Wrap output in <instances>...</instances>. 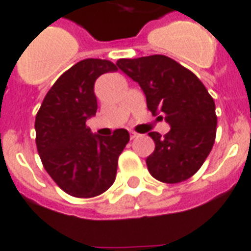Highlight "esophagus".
I'll return each instance as SVG.
<instances>
[{
	"label": "esophagus",
	"instance_id": "1",
	"mask_svg": "<svg viewBox=\"0 0 251 251\" xmlns=\"http://www.w3.org/2000/svg\"><path fill=\"white\" fill-rule=\"evenodd\" d=\"M137 137H140V134H138V133H136V131L131 130L130 131V138H131V140H134V138H137Z\"/></svg>",
	"mask_w": 251,
	"mask_h": 251
}]
</instances>
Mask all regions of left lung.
<instances>
[{
	"instance_id": "1",
	"label": "left lung",
	"mask_w": 251,
	"mask_h": 251,
	"mask_svg": "<svg viewBox=\"0 0 251 251\" xmlns=\"http://www.w3.org/2000/svg\"><path fill=\"white\" fill-rule=\"evenodd\" d=\"M121 71L138 83L153 115L164 114L171 129L162 137L151 131L155 151L147 157L151 175L179 183L196 174L216 137L215 101L193 72L166 55L118 59Z\"/></svg>"
}]
</instances>
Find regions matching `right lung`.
Here are the masks:
<instances>
[{"label": "right lung", "mask_w": 251, "mask_h": 251, "mask_svg": "<svg viewBox=\"0 0 251 251\" xmlns=\"http://www.w3.org/2000/svg\"><path fill=\"white\" fill-rule=\"evenodd\" d=\"M114 71L117 66L107 59L77 62L54 83L35 118L43 167L73 197L91 199L106 192L115 180L118 157L129 143L126 129L101 137L85 125L98 110L96 78Z\"/></svg>", "instance_id": "1"}]
</instances>
